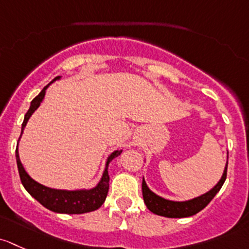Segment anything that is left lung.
<instances>
[{
    "mask_svg": "<svg viewBox=\"0 0 249 249\" xmlns=\"http://www.w3.org/2000/svg\"><path fill=\"white\" fill-rule=\"evenodd\" d=\"M227 169L228 162L225 164L224 173H223L222 178H220L218 183H217L211 191L202 194L200 196H196V198L191 199V200L187 201H173L157 196V194H155L150 188H148L145 180L142 178V186L143 201H145L147 209L150 210L151 212H153L155 214H158V216L168 217V218H183V217H191L193 216V214L198 213V212L201 211L202 209H205V207L209 205V202L214 198V196L218 193L219 189L222 188L223 183H224L225 178H227Z\"/></svg>",
    "mask_w": 249,
    "mask_h": 249,
    "instance_id": "obj_1",
    "label": "left lung"
}]
</instances>
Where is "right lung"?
Masks as SVG:
<instances>
[{
  "label": "right lung",
  "mask_w": 249,
  "mask_h": 249,
  "mask_svg": "<svg viewBox=\"0 0 249 249\" xmlns=\"http://www.w3.org/2000/svg\"><path fill=\"white\" fill-rule=\"evenodd\" d=\"M61 76H56L50 84H53V81L60 79ZM50 84H48L44 89L40 91V93L38 94L36 98H33V101L31 102V106L29 111L25 115L24 122L21 125V138L22 133H24L25 127H26L27 121L31 117V115L38 109V107L40 106L42 101L44 99L45 91L49 87ZM19 138V140H20ZM122 153V150H116L111 153V155L107 157L106 169H104L103 176H102L101 181L98 182L96 187L91 189H78V191H65V189H53L49 188V187L43 186V184L38 183L37 181L33 180L29 174L25 171L24 166H22L21 162H20L19 158V152H18V146L17 151H15V157H17V164H18V170H19L20 180H21L22 186L25 187L27 192L36 199L37 201H39L40 204L44 207H47L48 210L53 212H57V213H68V214H80V213H86V212L94 211V210L99 209V207L103 205V202L106 201V198L107 196V191H109V174H107V166L109 163L111 162L114 158L119 157Z\"/></svg>",
  "instance_id": "right-lung-1"
}]
</instances>
